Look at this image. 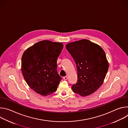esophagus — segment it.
Returning a JSON list of instances; mask_svg holds the SVG:
<instances>
[{
    "label": "esophagus",
    "mask_w": 128,
    "mask_h": 128,
    "mask_svg": "<svg viewBox=\"0 0 128 128\" xmlns=\"http://www.w3.org/2000/svg\"><path fill=\"white\" fill-rule=\"evenodd\" d=\"M68 77L67 76H64V77H63V80H68Z\"/></svg>",
    "instance_id": "34e87169"
}]
</instances>
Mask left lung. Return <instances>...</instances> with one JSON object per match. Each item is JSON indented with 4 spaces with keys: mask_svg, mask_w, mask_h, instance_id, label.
<instances>
[{
    "mask_svg": "<svg viewBox=\"0 0 128 128\" xmlns=\"http://www.w3.org/2000/svg\"><path fill=\"white\" fill-rule=\"evenodd\" d=\"M66 48L77 67L78 82L73 91L82 97L94 93L103 84L109 67L104 50L86 39L68 43Z\"/></svg>",
    "mask_w": 128,
    "mask_h": 128,
    "instance_id": "left-lung-1",
    "label": "left lung"
}]
</instances>
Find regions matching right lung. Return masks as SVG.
I'll list each match as a JSON object with an SVG mask.
<instances>
[{
    "instance_id": "add662e5",
    "label": "right lung",
    "mask_w": 128,
    "mask_h": 128,
    "mask_svg": "<svg viewBox=\"0 0 128 128\" xmlns=\"http://www.w3.org/2000/svg\"><path fill=\"white\" fill-rule=\"evenodd\" d=\"M63 48L62 42L44 40L24 52L22 74L28 85L38 94L46 96L57 90L62 79L57 71V60Z\"/></svg>"
}]
</instances>
